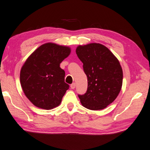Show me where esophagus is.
I'll list each match as a JSON object with an SVG mask.
<instances>
[{
    "label": "esophagus",
    "mask_w": 150,
    "mask_h": 150,
    "mask_svg": "<svg viewBox=\"0 0 150 150\" xmlns=\"http://www.w3.org/2000/svg\"><path fill=\"white\" fill-rule=\"evenodd\" d=\"M70 87H71V89H74L75 87H76V83H72L71 85H70Z\"/></svg>",
    "instance_id": "34e87169"
}]
</instances>
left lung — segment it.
I'll return each mask as SVG.
<instances>
[{
  "mask_svg": "<svg viewBox=\"0 0 150 150\" xmlns=\"http://www.w3.org/2000/svg\"><path fill=\"white\" fill-rule=\"evenodd\" d=\"M76 52L87 78L86 93L78 95L81 104L91 110L105 108L117 98L122 86L123 70L119 61L100 44L79 46Z\"/></svg>",
  "mask_w": 150,
  "mask_h": 150,
  "instance_id": "1",
  "label": "left lung"
}]
</instances>
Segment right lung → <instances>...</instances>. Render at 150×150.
<instances>
[{
	"label": "right lung",
	"instance_id": "1",
	"mask_svg": "<svg viewBox=\"0 0 150 150\" xmlns=\"http://www.w3.org/2000/svg\"><path fill=\"white\" fill-rule=\"evenodd\" d=\"M70 48L53 43L38 47L25 62L20 72L25 95L38 108L51 110L58 106L69 85L64 82V70L60 63Z\"/></svg>",
	"mask_w": 150,
	"mask_h": 150
}]
</instances>
